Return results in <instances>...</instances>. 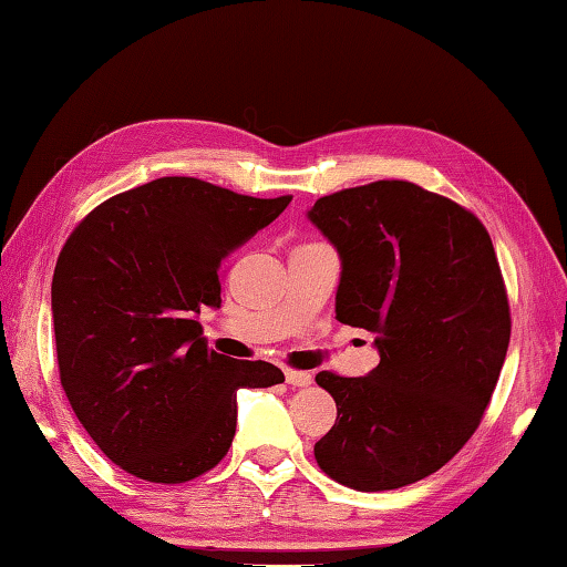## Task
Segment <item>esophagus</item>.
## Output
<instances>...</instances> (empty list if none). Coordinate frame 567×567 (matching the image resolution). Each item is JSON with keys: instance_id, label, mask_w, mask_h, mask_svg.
<instances>
[{"instance_id": "34e87169", "label": "esophagus", "mask_w": 567, "mask_h": 567, "mask_svg": "<svg viewBox=\"0 0 567 567\" xmlns=\"http://www.w3.org/2000/svg\"><path fill=\"white\" fill-rule=\"evenodd\" d=\"M285 382L290 386H310L312 384V374L310 372H285Z\"/></svg>"}]
</instances>
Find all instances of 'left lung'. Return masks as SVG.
<instances>
[{"mask_svg": "<svg viewBox=\"0 0 567 567\" xmlns=\"http://www.w3.org/2000/svg\"><path fill=\"white\" fill-rule=\"evenodd\" d=\"M307 218L342 260L337 319L372 332L379 352L367 377H315L337 404L315 458L349 488L409 486L458 454L506 362L511 312L491 235L406 181L324 195Z\"/></svg>", "mask_w": 567, "mask_h": 567, "instance_id": "left-lung-1", "label": "left lung"}]
</instances>
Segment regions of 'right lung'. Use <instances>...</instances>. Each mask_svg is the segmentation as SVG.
I'll use <instances>...</instances> for the list:
<instances>
[{"mask_svg": "<svg viewBox=\"0 0 567 567\" xmlns=\"http://www.w3.org/2000/svg\"><path fill=\"white\" fill-rule=\"evenodd\" d=\"M198 178H158L91 210L51 280L61 386L96 446L136 478L185 483L228 454L238 389L285 382L205 344L220 267L287 205Z\"/></svg>", "mask_w": 567, "mask_h": 567, "instance_id": "right-lung-1", "label": "right lung"}]
</instances>
